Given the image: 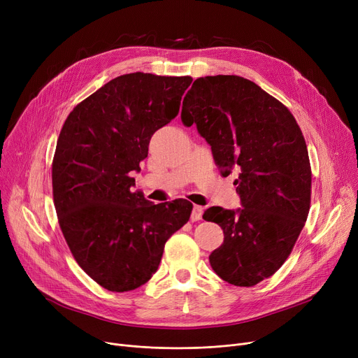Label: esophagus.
Returning <instances> with one entry per match:
<instances>
[{
	"label": "esophagus",
	"mask_w": 358,
	"mask_h": 358,
	"mask_svg": "<svg viewBox=\"0 0 358 358\" xmlns=\"http://www.w3.org/2000/svg\"><path fill=\"white\" fill-rule=\"evenodd\" d=\"M203 216V208L201 206H194L192 212V222H199Z\"/></svg>",
	"instance_id": "obj_1"
}]
</instances>
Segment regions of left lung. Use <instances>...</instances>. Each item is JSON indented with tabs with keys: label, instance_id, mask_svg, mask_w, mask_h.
I'll return each mask as SVG.
<instances>
[{
	"label": "left lung",
	"instance_id": "left-lung-1",
	"mask_svg": "<svg viewBox=\"0 0 358 358\" xmlns=\"http://www.w3.org/2000/svg\"><path fill=\"white\" fill-rule=\"evenodd\" d=\"M181 120L197 126L223 177L239 171L234 184L243 208L213 206L203 219L224 234L209 257L213 271L252 287L285 264L308 219L312 169L302 130L283 103L238 75L197 78Z\"/></svg>",
	"mask_w": 358,
	"mask_h": 358
}]
</instances>
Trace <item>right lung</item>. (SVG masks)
<instances>
[{
    "label": "right lung",
    "mask_w": 358,
    "mask_h": 358,
    "mask_svg": "<svg viewBox=\"0 0 358 358\" xmlns=\"http://www.w3.org/2000/svg\"><path fill=\"white\" fill-rule=\"evenodd\" d=\"M192 77L134 72L73 107L56 143L52 190L58 222L78 266L110 292H130L155 274L165 242L189 222L184 199L154 204L131 171L155 131L180 110Z\"/></svg>",
    "instance_id": "add662e5"
}]
</instances>
